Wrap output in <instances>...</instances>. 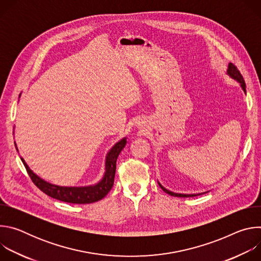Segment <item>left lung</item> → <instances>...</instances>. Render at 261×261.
<instances>
[{"instance_id": "8db88e82", "label": "left lung", "mask_w": 261, "mask_h": 261, "mask_svg": "<svg viewBox=\"0 0 261 261\" xmlns=\"http://www.w3.org/2000/svg\"><path fill=\"white\" fill-rule=\"evenodd\" d=\"M227 74H228V75H229L231 79H233V80H236L238 83H240V85H241L243 91H244L245 94H246V84H245V81H244V79H243V76H242L241 72L239 71V69H238L232 63H229V64H228ZM158 184H159V186H160V188H161L164 192H166L167 194H169V195H171V196H175V197H193V196H197V195L203 194V193H199V194H181V193H174V192L169 191V190H167L166 188H164L163 186H162L159 181H158ZM204 193H205V192H204Z\"/></svg>"}]
</instances>
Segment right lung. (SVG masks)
<instances>
[{
	"label": "right lung",
	"mask_w": 261,
	"mask_h": 261,
	"mask_svg": "<svg viewBox=\"0 0 261 261\" xmlns=\"http://www.w3.org/2000/svg\"><path fill=\"white\" fill-rule=\"evenodd\" d=\"M126 143H127V137H124L110 148V151L107 153L105 158V172L102 179L96 185L86 186V187H63V186L50 184L42 179L36 173H34L33 170L30 169L25 161L22 158L20 159L33 182L46 195L55 199H58L64 202H69V203H76V204L93 203L105 197L107 193L110 191V189L113 188L114 181H115V175H116L117 160L120 153L125 147Z\"/></svg>",
	"instance_id": "obj_1"
}]
</instances>
